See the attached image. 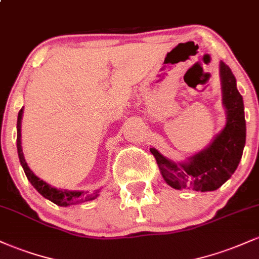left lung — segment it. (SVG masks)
Instances as JSON below:
<instances>
[{"label":"left lung","instance_id":"1","mask_svg":"<svg viewBox=\"0 0 259 259\" xmlns=\"http://www.w3.org/2000/svg\"><path fill=\"white\" fill-rule=\"evenodd\" d=\"M223 105L227 109V124L201 152L175 163L150 148L163 179L177 190L214 191L236 170L246 144V121L243 101L236 88V79L224 62H221Z\"/></svg>","mask_w":259,"mask_h":259}]
</instances>
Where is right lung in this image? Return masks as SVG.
Returning <instances> with one entry per match:
<instances>
[{"label":"right lung","mask_w":259,"mask_h":259,"mask_svg":"<svg viewBox=\"0 0 259 259\" xmlns=\"http://www.w3.org/2000/svg\"><path fill=\"white\" fill-rule=\"evenodd\" d=\"M22 117H23V108L18 113V120H17V148H18V156H19L20 164L24 169L26 178L30 181L31 185L44 196L45 198L50 200L53 203L58 204V206H70V204H78L82 202L92 201L99 196L100 190H96L94 192L89 191H68V190H59L56 187H52L46 181L41 180L36 175L32 173V170L28 167V163L24 158L22 150Z\"/></svg>","instance_id":"add662e5"}]
</instances>
